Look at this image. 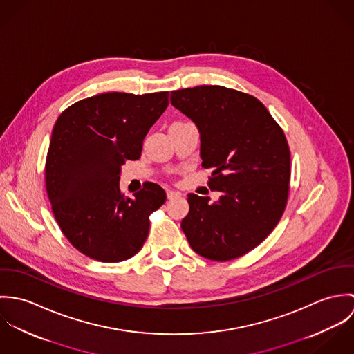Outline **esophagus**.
I'll return each mask as SVG.
<instances>
[{
  "label": "esophagus",
  "instance_id": "obj_1",
  "mask_svg": "<svg viewBox=\"0 0 354 354\" xmlns=\"http://www.w3.org/2000/svg\"><path fill=\"white\" fill-rule=\"evenodd\" d=\"M166 196H167L169 201H171V199L180 198L181 194H180V192H176V191H173V189H167V191H166Z\"/></svg>",
  "mask_w": 354,
  "mask_h": 354
}]
</instances>
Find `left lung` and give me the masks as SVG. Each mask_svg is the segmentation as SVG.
<instances>
[{
    "mask_svg": "<svg viewBox=\"0 0 354 354\" xmlns=\"http://www.w3.org/2000/svg\"><path fill=\"white\" fill-rule=\"evenodd\" d=\"M174 107L201 131V156L219 201L188 195L181 222L191 248L216 261L252 251L281 221L289 198L290 150L266 106L223 86L171 91Z\"/></svg>",
    "mask_w": 354,
    "mask_h": 354,
    "instance_id": "1",
    "label": "left lung"
}]
</instances>
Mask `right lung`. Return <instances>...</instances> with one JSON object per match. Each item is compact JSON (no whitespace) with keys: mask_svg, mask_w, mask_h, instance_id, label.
Masks as SVG:
<instances>
[{"mask_svg":"<svg viewBox=\"0 0 354 354\" xmlns=\"http://www.w3.org/2000/svg\"><path fill=\"white\" fill-rule=\"evenodd\" d=\"M169 104V93H104L66 107L55 121L45 165L53 215L79 252L118 263L139 252L150 215L166 192L145 183L135 199L120 189L121 165L136 160Z\"/></svg>","mask_w":354,"mask_h":354,"instance_id":"add662e5","label":"right lung"}]
</instances>
